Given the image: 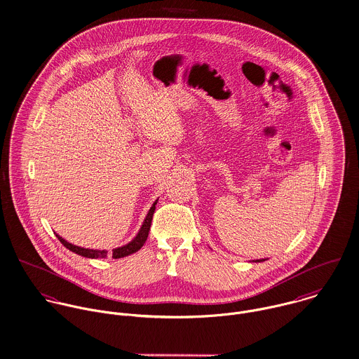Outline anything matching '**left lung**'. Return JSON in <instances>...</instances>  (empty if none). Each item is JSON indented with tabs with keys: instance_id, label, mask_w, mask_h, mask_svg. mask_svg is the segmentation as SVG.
I'll return each instance as SVG.
<instances>
[{
	"instance_id": "1",
	"label": "left lung",
	"mask_w": 359,
	"mask_h": 359,
	"mask_svg": "<svg viewBox=\"0 0 359 359\" xmlns=\"http://www.w3.org/2000/svg\"><path fill=\"white\" fill-rule=\"evenodd\" d=\"M262 261H265V259H257V261H254V262H262Z\"/></svg>"
}]
</instances>
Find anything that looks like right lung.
I'll list each match as a JSON object with an SVG mask.
<instances>
[{
	"label": "right lung",
	"instance_id": "1",
	"mask_svg": "<svg viewBox=\"0 0 359 359\" xmlns=\"http://www.w3.org/2000/svg\"><path fill=\"white\" fill-rule=\"evenodd\" d=\"M158 200H155V203L152 204V207L149 208L148 214L144 219L143 224L139 230V233L136 234V237L129 241L128 244L122 245V247H118V248H114L112 250V258L118 259V258H123V257H128L130 254H135L137 252L145 243L147 237H148V231H149V227H151V222H152V215L155 212V205H156ZM58 240L68 248L71 250L74 254L77 255H81L84 258H91V259H97V258H107L108 257V251L107 250H90V248H83V247H79V245H73L69 241H67L65 238H62L60 234H57Z\"/></svg>",
	"mask_w": 359,
	"mask_h": 359
}]
</instances>
